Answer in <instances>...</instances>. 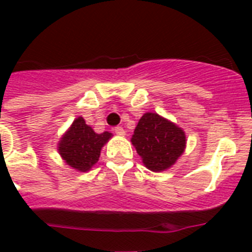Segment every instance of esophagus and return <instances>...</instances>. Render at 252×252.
<instances>
[{
    "label": "esophagus",
    "mask_w": 252,
    "mask_h": 252,
    "mask_svg": "<svg viewBox=\"0 0 252 252\" xmlns=\"http://www.w3.org/2000/svg\"><path fill=\"white\" fill-rule=\"evenodd\" d=\"M114 130H115V133L118 134V136H126V130L123 129L122 126H116Z\"/></svg>",
    "instance_id": "34e87169"
}]
</instances>
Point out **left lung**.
I'll use <instances>...</instances> for the list:
<instances>
[{
  "mask_svg": "<svg viewBox=\"0 0 252 252\" xmlns=\"http://www.w3.org/2000/svg\"><path fill=\"white\" fill-rule=\"evenodd\" d=\"M132 145L151 172H164L174 165L186 150L185 130L156 113H146L139 119Z\"/></svg>",
  "mask_w": 252,
  "mask_h": 252,
  "instance_id": "obj_1",
  "label": "left lung"
}]
</instances>
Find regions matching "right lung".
<instances>
[{"mask_svg": "<svg viewBox=\"0 0 252 252\" xmlns=\"http://www.w3.org/2000/svg\"><path fill=\"white\" fill-rule=\"evenodd\" d=\"M113 133H96L78 116L58 143V151L64 162L77 172H88L98 161L101 149L109 142Z\"/></svg>", "mask_w": 252, "mask_h": 252, "instance_id": "obj_1", "label": "right lung"}]
</instances>
